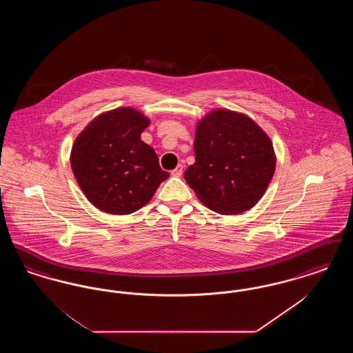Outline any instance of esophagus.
<instances>
[{"label":"esophagus","mask_w":353,"mask_h":353,"mask_svg":"<svg viewBox=\"0 0 353 353\" xmlns=\"http://www.w3.org/2000/svg\"><path fill=\"white\" fill-rule=\"evenodd\" d=\"M170 174H172V176H174V177H180V176L183 174V165H181V164H179L176 168L173 169V170L170 172Z\"/></svg>","instance_id":"esophagus-1"}]
</instances>
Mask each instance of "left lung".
Returning a JSON list of instances; mask_svg holds the SVG:
<instances>
[{"label": "left lung", "instance_id": "obj_1", "mask_svg": "<svg viewBox=\"0 0 353 353\" xmlns=\"http://www.w3.org/2000/svg\"><path fill=\"white\" fill-rule=\"evenodd\" d=\"M194 156L185 181L203 205L228 216L262 199L276 163L269 136L252 119L229 110H214L199 121Z\"/></svg>", "mask_w": 353, "mask_h": 353}]
</instances>
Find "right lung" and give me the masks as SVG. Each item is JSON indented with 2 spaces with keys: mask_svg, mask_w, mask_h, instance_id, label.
I'll return each instance as SVG.
<instances>
[{
  "mask_svg": "<svg viewBox=\"0 0 353 353\" xmlns=\"http://www.w3.org/2000/svg\"><path fill=\"white\" fill-rule=\"evenodd\" d=\"M150 119L117 108L94 119L77 137L71 168L84 196L108 214H130L151 201L169 173L141 140Z\"/></svg>",
  "mask_w": 353,
  "mask_h": 353,
  "instance_id": "right-lung-1",
  "label": "right lung"
}]
</instances>
